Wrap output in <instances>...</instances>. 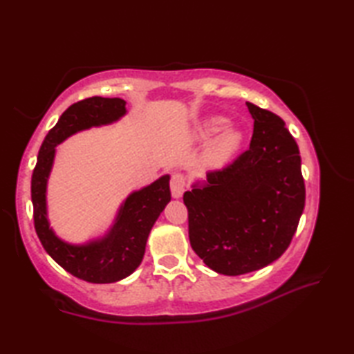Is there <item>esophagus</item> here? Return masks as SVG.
I'll list each match as a JSON object with an SVG mask.
<instances>
[{"label": "esophagus", "mask_w": 354, "mask_h": 354, "mask_svg": "<svg viewBox=\"0 0 354 354\" xmlns=\"http://www.w3.org/2000/svg\"><path fill=\"white\" fill-rule=\"evenodd\" d=\"M187 187V178L183 173H175L170 179V190L173 198H181Z\"/></svg>", "instance_id": "1"}]
</instances>
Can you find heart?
<instances>
[{"mask_svg": "<svg viewBox=\"0 0 354 354\" xmlns=\"http://www.w3.org/2000/svg\"><path fill=\"white\" fill-rule=\"evenodd\" d=\"M228 124V120L223 117H212L208 118L204 123V126L201 127L202 135L205 137H209V135L221 132L225 129ZM240 142H242V133L236 129H225L219 137H217L212 147L208 150V160L214 165H221L223 162H227L230 158L237 152V149L240 147Z\"/></svg>", "mask_w": 354, "mask_h": 354, "instance_id": "1", "label": "heart"}]
</instances>
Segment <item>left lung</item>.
<instances>
[{
    "mask_svg": "<svg viewBox=\"0 0 354 354\" xmlns=\"http://www.w3.org/2000/svg\"><path fill=\"white\" fill-rule=\"evenodd\" d=\"M250 149L184 193L193 251L223 275H242L288 250L306 202L297 141L274 112L246 102Z\"/></svg>",
    "mask_w": 354,
    "mask_h": 354,
    "instance_id": "obj_1",
    "label": "left lung"
}]
</instances>
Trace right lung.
Segmentation results:
<instances>
[{
    "label": "right lung",
    "mask_w": 354,
    "mask_h": 354,
    "mask_svg": "<svg viewBox=\"0 0 354 354\" xmlns=\"http://www.w3.org/2000/svg\"><path fill=\"white\" fill-rule=\"evenodd\" d=\"M124 114L126 102L122 99L95 95L71 104L45 137L32 175L35 230L44 250L66 272L88 283H115L140 266L149 232L171 198L170 176L164 175L153 184L131 193L120 207L108 234L84 245L66 243L50 228L45 193L55 147L73 133L117 122Z\"/></svg>",
    "instance_id": "obj_1"
}]
</instances>
